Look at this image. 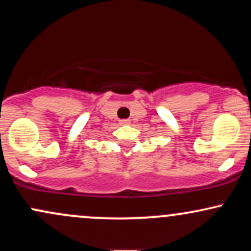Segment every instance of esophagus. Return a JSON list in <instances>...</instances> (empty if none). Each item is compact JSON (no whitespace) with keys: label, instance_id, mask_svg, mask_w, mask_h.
<instances>
[{"label":"esophagus","instance_id":"obj_1","mask_svg":"<svg viewBox=\"0 0 251 251\" xmlns=\"http://www.w3.org/2000/svg\"><path fill=\"white\" fill-rule=\"evenodd\" d=\"M119 123L122 124V125H127V124L131 123V120H129V119H123V120H120Z\"/></svg>","mask_w":251,"mask_h":251}]
</instances>
